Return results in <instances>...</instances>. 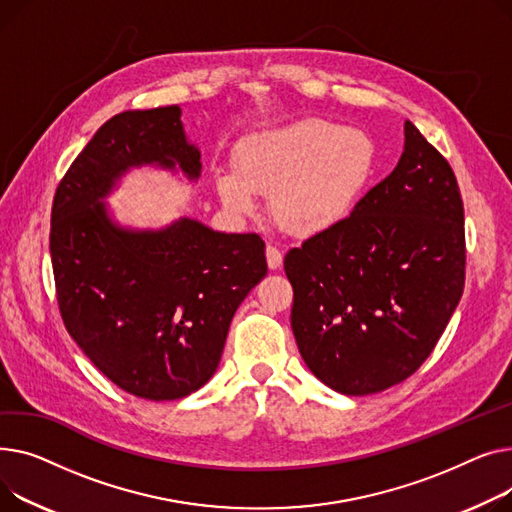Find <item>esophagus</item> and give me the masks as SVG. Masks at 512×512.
<instances>
[{
  "label": "esophagus",
  "instance_id": "esophagus-1",
  "mask_svg": "<svg viewBox=\"0 0 512 512\" xmlns=\"http://www.w3.org/2000/svg\"><path fill=\"white\" fill-rule=\"evenodd\" d=\"M281 262H283V254H281V250L277 248V246H266V264H268V268H279L281 266Z\"/></svg>",
  "mask_w": 512,
  "mask_h": 512
}]
</instances>
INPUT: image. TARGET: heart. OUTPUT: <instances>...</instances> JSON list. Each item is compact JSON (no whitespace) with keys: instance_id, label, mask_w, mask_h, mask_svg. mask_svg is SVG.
<instances>
[{"instance_id":"b5f03b06","label":"heart","mask_w":512,"mask_h":512,"mask_svg":"<svg viewBox=\"0 0 512 512\" xmlns=\"http://www.w3.org/2000/svg\"><path fill=\"white\" fill-rule=\"evenodd\" d=\"M374 138L326 119H304L256 132L235 148V173L217 175V192L233 215L258 208L256 192H270L275 221L312 235L345 221L376 173Z\"/></svg>"}]
</instances>
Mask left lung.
Listing matches in <instances>:
<instances>
[{"label":"left lung","instance_id":"left-lung-1","mask_svg":"<svg viewBox=\"0 0 512 512\" xmlns=\"http://www.w3.org/2000/svg\"><path fill=\"white\" fill-rule=\"evenodd\" d=\"M463 221L453 169L405 122L393 173L285 256L291 328L318 380L362 397L426 362L463 295Z\"/></svg>","mask_w":512,"mask_h":512}]
</instances>
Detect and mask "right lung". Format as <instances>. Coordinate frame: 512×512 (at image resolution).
<instances>
[{"label":"right lung","mask_w":512,"mask_h":512,"mask_svg":"<svg viewBox=\"0 0 512 512\" xmlns=\"http://www.w3.org/2000/svg\"><path fill=\"white\" fill-rule=\"evenodd\" d=\"M177 105L124 111L90 138L59 182L49 252L70 337L113 384L148 401L188 397L215 374L231 318L266 275L256 233L194 219L159 231L115 225L101 202L130 167L200 175Z\"/></svg>","instance_id":"1"}]
</instances>
